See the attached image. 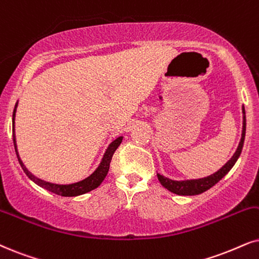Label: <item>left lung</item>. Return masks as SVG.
Masks as SVG:
<instances>
[{"mask_svg":"<svg viewBox=\"0 0 259 259\" xmlns=\"http://www.w3.org/2000/svg\"><path fill=\"white\" fill-rule=\"evenodd\" d=\"M245 133H246V116H245V109L243 106V133H241V140L239 142V146L235 153L233 154L231 160H228L222 167L219 169L218 172L212 173V175L204 177V178L199 179H188V181H172V179L167 178V177H163L158 173V179L161 183L163 188H166L168 191L173 192L176 195H183V196H194L199 195L202 192L207 191L210 188H212L217 183L221 181L224 177L231 171V168L233 167L234 163L237 162V160L241 154V149L244 146V140H245Z\"/></svg>","mask_w":259,"mask_h":259,"instance_id":"left-lung-1","label":"left lung"}]
</instances>
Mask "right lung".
I'll return each instance as SVG.
<instances>
[{
  "label": "right lung",
  "instance_id": "right-lung-1",
  "mask_svg": "<svg viewBox=\"0 0 259 259\" xmlns=\"http://www.w3.org/2000/svg\"><path fill=\"white\" fill-rule=\"evenodd\" d=\"M16 106H18V103L15 104L14 112H13V142H14V148H15V152H16V156H18L19 163H20L22 169H24V172L26 173V176H27L28 178L31 179V181H33L35 184L41 186V188L47 189V190H49V191L54 192V194H56V195L64 196V197H74V196H80V195L87 194V192L92 191V190L97 189L98 186H99L101 183H103V181L105 179V177L107 175V172H109L110 162H111V159H112L113 153L116 152V149L118 148V146L120 145V143H122L123 136L117 137L116 140L112 141V142L110 143V146L107 147L106 152H105V154H104L103 159H101V161L99 163V166H98V168L93 173H92L91 176H88L87 178H84L83 181H80L77 183H73V184H64V185L63 184H54V183L45 182V181H42V179L37 178V177H35L34 175H32V173L29 172L27 168H26L24 162L21 161L20 156H19L18 148H16L15 133H14Z\"/></svg>",
  "mask_w": 259,
  "mask_h": 259
}]
</instances>
